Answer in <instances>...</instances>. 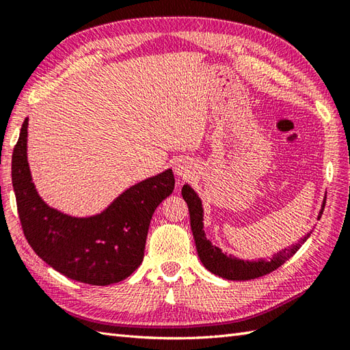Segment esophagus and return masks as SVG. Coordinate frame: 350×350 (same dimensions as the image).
Segmentation results:
<instances>
[{
	"instance_id": "obj_1",
	"label": "esophagus",
	"mask_w": 350,
	"mask_h": 350,
	"mask_svg": "<svg viewBox=\"0 0 350 350\" xmlns=\"http://www.w3.org/2000/svg\"><path fill=\"white\" fill-rule=\"evenodd\" d=\"M174 173L180 177H188L192 171H191V167L188 165L187 161H179L174 163Z\"/></svg>"
}]
</instances>
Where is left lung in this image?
I'll use <instances>...</instances> for the list:
<instances>
[{
	"label": "left lung",
	"mask_w": 350,
	"mask_h": 350,
	"mask_svg": "<svg viewBox=\"0 0 350 350\" xmlns=\"http://www.w3.org/2000/svg\"><path fill=\"white\" fill-rule=\"evenodd\" d=\"M182 197L188 204L189 209V218H191V230L194 234L196 247L198 257L207 271L218 275L221 278L233 280V281H245V280H254L258 277H263L266 273H271L272 271L278 269L281 265H284L287 260L292 257L296 251L301 248V245L308 239V236H304V239L293 245V247L284 248L275 254L271 260L260 258L258 262H248V260H241L233 256H226L218 247H213L211 241L207 239L203 230V207L202 200L198 198L196 191L192 189L189 185H183L182 188ZM325 209V202L322 206V211L319 213V218L322 217Z\"/></svg>",
	"instance_id": "1"
}]
</instances>
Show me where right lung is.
I'll return each mask as SVG.
<instances>
[{
	"mask_svg": "<svg viewBox=\"0 0 350 350\" xmlns=\"http://www.w3.org/2000/svg\"><path fill=\"white\" fill-rule=\"evenodd\" d=\"M27 129L28 118L13 150L12 182L29 247L70 280L108 286L128 278L143 262L153 212L174 189L173 170L133 185L99 215L69 217L37 194L27 161Z\"/></svg>",
	"mask_w": 350,
	"mask_h": 350,
	"instance_id": "1",
	"label": "right lung"
}]
</instances>
